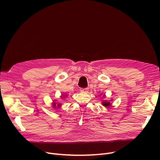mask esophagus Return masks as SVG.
<instances>
[{
    "instance_id": "obj_1",
    "label": "esophagus",
    "mask_w": 160,
    "mask_h": 160,
    "mask_svg": "<svg viewBox=\"0 0 160 160\" xmlns=\"http://www.w3.org/2000/svg\"><path fill=\"white\" fill-rule=\"evenodd\" d=\"M80 91L82 92H88V88H81Z\"/></svg>"
}]
</instances>
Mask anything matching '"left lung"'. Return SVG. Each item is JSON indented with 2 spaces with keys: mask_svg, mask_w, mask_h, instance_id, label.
I'll return each instance as SVG.
<instances>
[{
  "mask_svg": "<svg viewBox=\"0 0 160 160\" xmlns=\"http://www.w3.org/2000/svg\"><path fill=\"white\" fill-rule=\"evenodd\" d=\"M102 104H103V106H106V107H108L109 106H110V102L104 101V102H102Z\"/></svg>",
  "mask_w": 160,
  "mask_h": 160,
  "instance_id": "left-lung-1",
  "label": "left lung"
}]
</instances>
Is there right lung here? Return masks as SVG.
<instances>
[{"mask_svg": "<svg viewBox=\"0 0 160 160\" xmlns=\"http://www.w3.org/2000/svg\"><path fill=\"white\" fill-rule=\"evenodd\" d=\"M60 106V104H59L58 106L59 107V106ZM55 106H56V105H55V104H54V107H55Z\"/></svg>", "mask_w": 160, "mask_h": 160, "instance_id": "obj_1", "label": "right lung"}]
</instances>
